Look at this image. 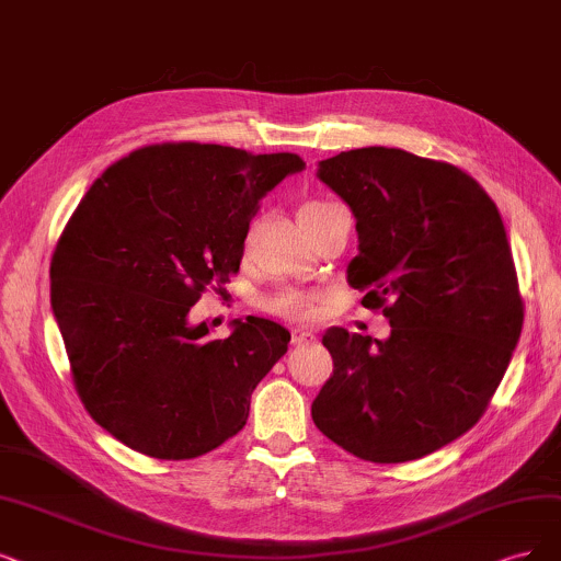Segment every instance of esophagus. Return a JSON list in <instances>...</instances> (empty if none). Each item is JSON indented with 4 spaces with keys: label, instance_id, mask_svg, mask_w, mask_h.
Returning <instances> with one entry per match:
<instances>
[{
    "label": "esophagus",
    "instance_id": "obj_1",
    "mask_svg": "<svg viewBox=\"0 0 561 561\" xmlns=\"http://www.w3.org/2000/svg\"><path fill=\"white\" fill-rule=\"evenodd\" d=\"M317 337H314V333L312 330H305V328H294V333H291V342L296 344V346H300V344H312Z\"/></svg>",
    "mask_w": 561,
    "mask_h": 561
}]
</instances>
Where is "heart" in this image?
Returning a JSON list of instances; mask_svg holds the SVG:
<instances>
[{
    "label": "heart",
    "mask_w": 561,
    "mask_h": 561,
    "mask_svg": "<svg viewBox=\"0 0 561 561\" xmlns=\"http://www.w3.org/2000/svg\"><path fill=\"white\" fill-rule=\"evenodd\" d=\"M319 205H325V203H307L300 207V213L312 210V207H319ZM265 309L284 319H305L312 314V298L302 291H296V288H282V291L273 294L265 300Z\"/></svg>",
    "instance_id": "b5f03b06"
}]
</instances>
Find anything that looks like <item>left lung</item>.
I'll return each mask as SVG.
<instances>
[{
	"mask_svg": "<svg viewBox=\"0 0 561 561\" xmlns=\"http://www.w3.org/2000/svg\"><path fill=\"white\" fill-rule=\"evenodd\" d=\"M317 175L356 217L346 282L383 307L390 335L325 330L333 375L312 419L360 460H419L479 423L520 340L502 215L458 165L398 148L340 152Z\"/></svg>",
	"mask_w": 561,
	"mask_h": 561,
	"instance_id": "left-lung-1",
	"label": "left lung"
}]
</instances>
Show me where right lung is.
<instances>
[{
  "instance_id": "obj_1",
  "label": "right lung",
  "mask_w": 561,
  "mask_h": 561,
  "mask_svg": "<svg viewBox=\"0 0 561 561\" xmlns=\"http://www.w3.org/2000/svg\"><path fill=\"white\" fill-rule=\"evenodd\" d=\"M305 161L224 145L134 150L90 186L50 263V302L90 416L159 460H192L238 434L291 333L236 319L226 340L190 309L240 270L259 201Z\"/></svg>"
}]
</instances>
